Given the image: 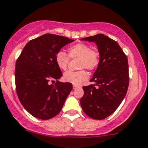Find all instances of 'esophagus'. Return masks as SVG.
<instances>
[{
	"label": "esophagus",
	"instance_id": "34e87169",
	"mask_svg": "<svg viewBox=\"0 0 148 148\" xmlns=\"http://www.w3.org/2000/svg\"><path fill=\"white\" fill-rule=\"evenodd\" d=\"M79 86H78V85H75V84L73 85V89H77V88H79Z\"/></svg>",
	"mask_w": 148,
	"mask_h": 148
}]
</instances>
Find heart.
Returning <instances> with one entry per match:
<instances>
[{
    "label": "heart",
    "instance_id": "1",
    "mask_svg": "<svg viewBox=\"0 0 148 148\" xmlns=\"http://www.w3.org/2000/svg\"><path fill=\"white\" fill-rule=\"evenodd\" d=\"M68 55L71 59L78 58L79 69H86L94 71L98 67L100 62V55L99 51L84 43H79L70 46L67 49ZM55 62L60 69L65 70L68 66L69 58L63 51H59L55 56ZM88 79V74L84 69L77 71H69L65 72L63 79L66 82L72 84L79 85Z\"/></svg>",
    "mask_w": 148,
    "mask_h": 148
}]
</instances>
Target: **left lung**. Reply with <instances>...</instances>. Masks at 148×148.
I'll return each mask as SVG.
<instances>
[{
	"instance_id": "8db88e82",
	"label": "left lung",
	"mask_w": 148,
	"mask_h": 148,
	"mask_svg": "<svg viewBox=\"0 0 148 148\" xmlns=\"http://www.w3.org/2000/svg\"><path fill=\"white\" fill-rule=\"evenodd\" d=\"M95 42L100 55V62L90 82L83 86L80 104L85 114L95 120L111 115L125 98L129 86L127 56L117 41L104 34L82 38Z\"/></svg>"
}]
</instances>
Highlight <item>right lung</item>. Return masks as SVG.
I'll return each mask as SVG.
<instances>
[{"label":"right lung","instance_id":"right-lung-1","mask_svg":"<svg viewBox=\"0 0 148 148\" xmlns=\"http://www.w3.org/2000/svg\"><path fill=\"white\" fill-rule=\"evenodd\" d=\"M74 41L46 34L28 41L16 63L15 82L17 95L31 115L46 120L57 115L72 89V84L61 82L60 69L55 62L56 53ZM55 79V85L49 81Z\"/></svg>","mask_w":148,"mask_h":148}]
</instances>
